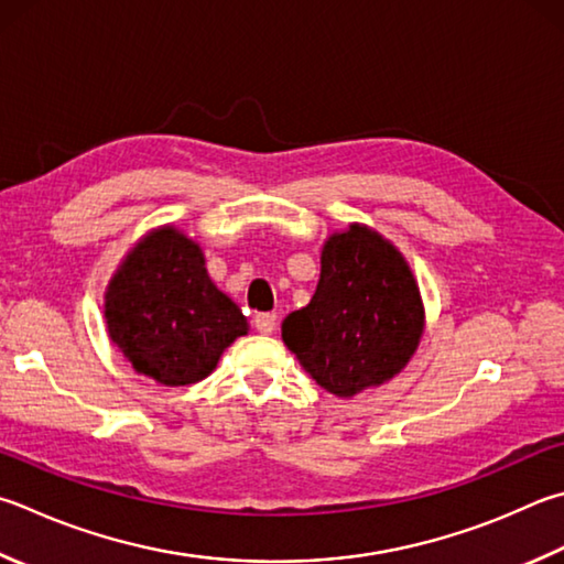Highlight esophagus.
<instances>
[{
	"label": "esophagus",
	"instance_id": "esophagus-1",
	"mask_svg": "<svg viewBox=\"0 0 564 564\" xmlns=\"http://www.w3.org/2000/svg\"><path fill=\"white\" fill-rule=\"evenodd\" d=\"M253 325L261 335H271L275 330V313H259L253 317Z\"/></svg>",
	"mask_w": 564,
	"mask_h": 564
}]
</instances>
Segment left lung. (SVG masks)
I'll return each mask as SVG.
<instances>
[{
	"instance_id": "left-lung-1",
	"label": "left lung",
	"mask_w": 564,
	"mask_h": 564,
	"mask_svg": "<svg viewBox=\"0 0 564 564\" xmlns=\"http://www.w3.org/2000/svg\"><path fill=\"white\" fill-rule=\"evenodd\" d=\"M422 327V299L402 253L352 224L325 241L313 299L281 330L317 384L352 397L402 370Z\"/></svg>"
}]
</instances>
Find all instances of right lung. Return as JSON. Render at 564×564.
<instances>
[{"instance_id": "obj_1", "label": "right lung", "mask_w": 564, "mask_h": 564, "mask_svg": "<svg viewBox=\"0 0 564 564\" xmlns=\"http://www.w3.org/2000/svg\"><path fill=\"white\" fill-rule=\"evenodd\" d=\"M106 321L135 372L167 387L204 380L249 333L239 305L212 283L202 249L170 227L142 239L112 275Z\"/></svg>"}]
</instances>
